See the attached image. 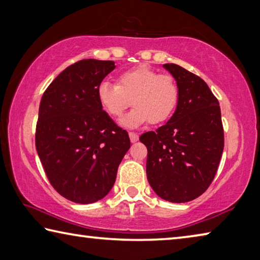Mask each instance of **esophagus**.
I'll use <instances>...</instances> for the list:
<instances>
[{
	"label": "esophagus",
	"instance_id": "esophagus-1",
	"mask_svg": "<svg viewBox=\"0 0 260 260\" xmlns=\"http://www.w3.org/2000/svg\"><path fill=\"white\" fill-rule=\"evenodd\" d=\"M129 138L131 140V143H136L138 140L139 136H138V134H136V133H129Z\"/></svg>",
	"mask_w": 260,
	"mask_h": 260
}]
</instances>
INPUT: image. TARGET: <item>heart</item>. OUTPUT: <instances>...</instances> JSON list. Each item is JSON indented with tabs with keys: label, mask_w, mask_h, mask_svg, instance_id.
I'll return each mask as SVG.
<instances>
[{
	"label": "heart",
	"mask_w": 260,
	"mask_h": 260,
	"mask_svg": "<svg viewBox=\"0 0 260 260\" xmlns=\"http://www.w3.org/2000/svg\"><path fill=\"white\" fill-rule=\"evenodd\" d=\"M97 97L112 117H120L130 105L135 106L120 120L122 126L134 129L147 122L157 124L167 121L178 104L179 88L172 76L140 65L121 73L117 84L102 82Z\"/></svg>",
	"instance_id": "b5f03b06"
}]
</instances>
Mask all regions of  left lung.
Here are the masks:
<instances>
[{"label": "left lung", "instance_id": "obj_1", "mask_svg": "<svg viewBox=\"0 0 260 260\" xmlns=\"http://www.w3.org/2000/svg\"><path fill=\"white\" fill-rule=\"evenodd\" d=\"M163 67L179 88L176 111L165 125L140 136L147 147L148 183L161 199L185 203L206 192L224 149L219 103L201 77L176 63Z\"/></svg>", "mask_w": 260, "mask_h": 260}]
</instances>
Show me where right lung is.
Returning a JSON list of instances; mask_svg holds the SVG:
<instances>
[{"label":"right lung","instance_id":"1","mask_svg":"<svg viewBox=\"0 0 260 260\" xmlns=\"http://www.w3.org/2000/svg\"><path fill=\"white\" fill-rule=\"evenodd\" d=\"M111 60L84 59L63 70L42 95L35 145L50 184L72 202L106 197L130 148L129 135L103 111L97 89Z\"/></svg>","mask_w":260,"mask_h":260}]
</instances>
